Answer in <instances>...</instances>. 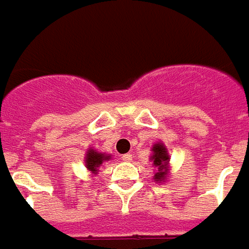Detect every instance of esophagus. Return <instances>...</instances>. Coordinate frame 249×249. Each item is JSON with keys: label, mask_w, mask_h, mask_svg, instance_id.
<instances>
[{"label": "esophagus", "mask_w": 249, "mask_h": 249, "mask_svg": "<svg viewBox=\"0 0 249 249\" xmlns=\"http://www.w3.org/2000/svg\"><path fill=\"white\" fill-rule=\"evenodd\" d=\"M121 159L123 160V161H131V160H133V156H131L130 153H124V155H122Z\"/></svg>", "instance_id": "1"}]
</instances>
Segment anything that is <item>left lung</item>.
<instances>
[{
  "mask_svg": "<svg viewBox=\"0 0 249 249\" xmlns=\"http://www.w3.org/2000/svg\"><path fill=\"white\" fill-rule=\"evenodd\" d=\"M151 160L153 161V166L158 167V171L155 173L153 179L156 182H164L168 174V161H170V156H168L166 146L160 142L152 146V156Z\"/></svg>",
  "mask_w": 249,
  "mask_h": 249,
  "instance_id": "obj_1",
  "label": "left lung"
}]
</instances>
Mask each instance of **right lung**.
I'll use <instances>...</instances> for the list:
<instances>
[{
    "mask_svg": "<svg viewBox=\"0 0 249 249\" xmlns=\"http://www.w3.org/2000/svg\"><path fill=\"white\" fill-rule=\"evenodd\" d=\"M111 156L105 155V153H100V152L94 151V149H89L86 152V159H85V164L86 168L89 170L90 173L96 174L98 170L97 168L104 163L105 160H109Z\"/></svg>",
    "mask_w": 249,
    "mask_h": 249,
    "instance_id": "1",
    "label": "right lung"
}]
</instances>
